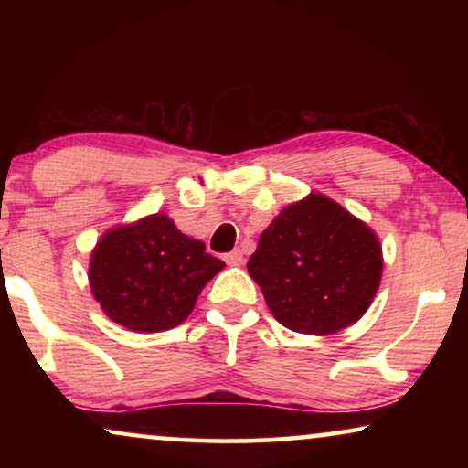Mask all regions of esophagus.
Returning <instances> with one entry per match:
<instances>
[{
	"label": "esophagus",
	"mask_w": 468,
	"mask_h": 468,
	"mask_svg": "<svg viewBox=\"0 0 468 468\" xmlns=\"http://www.w3.org/2000/svg\"><path fill=\"white\" fill-rule=\"evenodd\" d=\"M226 261L229 266H240L242 261H245V255H242L240 249H234V251L226 253Z\"/></svg>",
	"instance_id": "1"
}]
</instances>
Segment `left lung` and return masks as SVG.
I'll return each instance as SVG.
<instances>
[{
  "instance_id": "1",
  "label": "left lung",
  "mask_w": 468,
  "mask_h": 468,
  "mask_svg": "<svg viewBox=\"0 0 468 468\" xmlns=\"http://www.w3.org/2000/svg\"><path fill=\"white\" fill-rule=\"evenodd\" d=\"M247 271L281 325L335 335L373 303L383 272L381 242L347 208L313 191L274 217Z\"/></svg>"
}]
</instances>
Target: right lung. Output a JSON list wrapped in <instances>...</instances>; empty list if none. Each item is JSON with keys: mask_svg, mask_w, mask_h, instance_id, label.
Segmentation results:
<instances>
[{"mask_svg": "<svg viewBox=\"0 0 468 468\" xmlns=\"http://www.w3.org/2000/svg\"><path fill=\"white\" fill-rule=\"evenodd\" d=\"M223 266L202 240L155 213L101 234L89 260V285L114 324L164 332L189 317L204 285Z\"/></svg>", "mask_w": 468, "mask_h": 468, "instance_id": "obj_1", "label": "right lung"}]
</instances>
